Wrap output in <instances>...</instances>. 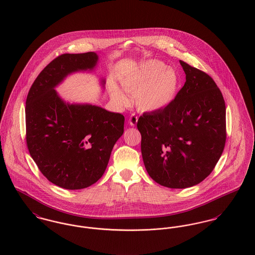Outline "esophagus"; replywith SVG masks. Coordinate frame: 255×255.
<instances>
[{"instance_id": "34e87169", "label": "esophagus", "mask_w": 255, "mask_h": 255, "mask_svg": "<svg viewBox=\"0 0 255 255\" xmlns=\"http://www.w3.org/2000/svg\"><path fill=\"white\" fill-rule=\"evenodd\" d=\"M137 120H138L137 117L133 114V115L129 118L128 122H129V124H130L131 126H135V124H136V122H137Z\"/></svg>"}]
</instances>
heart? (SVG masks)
<instances>
[{
    "label": "heart",
    "instance_id": "1",
    "mask_svg": "<svg viewBox=\"0 0 255 255\" xmlns=\"http://www.w3.org/2000/svg\"><path fill=\"white\" fill-rule=\"evenodd\" d=\"M120 84L127 91L135 92L134 99L138 110L152 113L171 104L178 92L180 79L172 67L165 66L160 60H150L121 77ZM108 88L118 103H128L127 94L116 83L111 81Z\"/></svg>",
    "mask_w": 255,
    "mask_h": 255
}]
</instances>
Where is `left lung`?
<instances>
[{"mask_svg":"<svg viewBox=\"0 0 255 255\" xmlns=\"http://www.w3.org/2000/svg\"><path fill=\"white\" fill-rule=\"evenodd\" d=\"M184 87L164 110L145 113L136 127L150 177L171 189L199 184L213 171L225 148V104L214 80L179 60Z\"/></svg>","mask_w":255,"mask_h":255,"instance_id":"1","label":"left lung"}]
</instances>
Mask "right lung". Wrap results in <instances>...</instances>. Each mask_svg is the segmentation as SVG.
Returning a JSON list of instances; mask_svg holds the SVG:
<instances>
[{
  "label": "right lung",
  "mask_w": 255,
  "mask_h": 255,
  "mask_svg": "<svg viewBox=\"0 0 255 255\" xmlns=\"http://www.w3.org/2000/svg\"><path fill=\"white\" fill-rule=\"evenodd\" d=\"M94 52L64 54L33 82L26 101L30 156L41 173L66 190L85 189L102 177L112 150L124 132V117L90 103H70L56 88L71 74L93 72ZM105 78H100L102 89Z\"/></svg>",
  "instance_id": "obj_1"
}]
</instances>
